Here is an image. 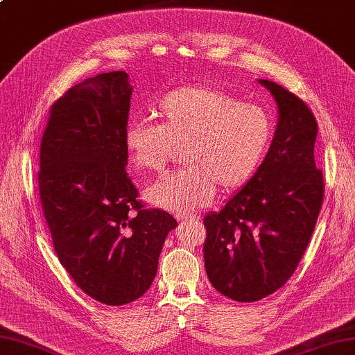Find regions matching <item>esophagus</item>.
<instances>
[{"label":"esophagus","mask_w":355,"mask_h":355,"mask_svg":"<svg viewBox=\"0 0 355 355\" xmlns=\"http://www.w3.org/2000/svg\"><path fill=\"white\" fill-rule=\"evenodd\" d=\"M196 218H198L196 214H192V212H183V214H178L177 215V220L178 221H187V220H196Z\"/></svg>","instance_id":"esophagus-1"}]
</instances>
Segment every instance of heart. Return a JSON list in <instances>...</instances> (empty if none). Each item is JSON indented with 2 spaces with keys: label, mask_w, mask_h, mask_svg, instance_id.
<instances>
[{
  "label": "heart",
  "mask_w": 355,
  "mask_h": 355,
  "mask_svg": "<svg viewBox=\"0 0 355 355\" xmlns=\"http://www.w3.org/2000/svg\"><path fill=\"white\" fill-rule=\"evenodd\" d=\"M158 123L135 118L124 129V148L138 171L162 172L183 149L186 168L146 191L150 205L184 212L205 207L217 187L246 186L265 159L274 137L272 118L254 103H241L214 86L172 89L157 101Z\"/></svg>",
  "instance_id": "b5f03b06"
}]
</instances>
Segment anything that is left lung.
<instances>
[{"instance_id":"1","label":"left lung","mask_w":355,"mask_h":355,"mask_svg":"<svg viewBox=\"0 0 355 355\" xmlns=\"http://www.w3.org/2000/svg\"><path fill=\"white\" fill-rule=\"evenodd\" d=\"M259 81L279 106L274 140L251 182L203 218L207 279L220 294L245 303L274 294L295 272L324 196L314 114L288 89Z\"/></svg>"}]
</instances>
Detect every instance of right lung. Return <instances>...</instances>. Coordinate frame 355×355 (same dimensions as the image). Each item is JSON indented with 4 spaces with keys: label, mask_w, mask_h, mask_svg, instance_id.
<instances>
[{
    "label": "right lung",
    "mask_w": 355,
    "mask_h": 355,
    "mask_svg": "<svg viewBox=\"0 0 355 355\" xmlns=\"http://www.w3.org/2000/svg\"><path fill=\"white\" fill-rule=\"evenodd\" d=\"M132 86L98 73L52 104L41 138L38 189L55 252L76 286L121 306L150 288L177 220L146 209L126 172Z\"/></svg>",
    "instance_id": "add662e5"
}]
</instances>
